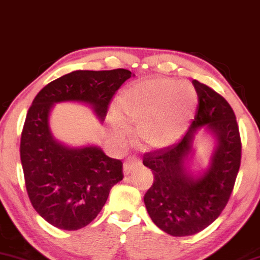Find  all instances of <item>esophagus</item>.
Masks as SVG:
<instances>
[{
  "instance_id": "1",
  "label": "esophagus",
  "mask_w": 260,
  "mask_h": 260,
  "mask_svg": "<svg viewBox=\"0 0 260 260\" xmlns=\"http://www.w3.org/2000/svg\"><path fill=\"white\" fill-rule=\"evenodd\" d=\"M140 166H141V160H140V158L131 157L126 161H125V164H124V173L127 175V174L133 173L134 170H135V168L140 167Z\"/></svg>"
}]
</instances>
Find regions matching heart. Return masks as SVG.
Listing matches in <instances>:
<instances>
[{
  "label": "heart",
  "instance_id": "1",
  "mask_svg": "<svg viewBox=\"0 0 260 260\" xmlns=\"http://www.w3.org/2000/svg\"><path fill=\"white\" fill-rule=\"evenodd\" d=\"M196 102L197 93L191 85L174 79H151L127 88L120 109L126 121L139 126L147 147L161 148L178 139Z\"/></svg>",
  "mask_w": 260,
  "mask_h": 260
}]
</instances>
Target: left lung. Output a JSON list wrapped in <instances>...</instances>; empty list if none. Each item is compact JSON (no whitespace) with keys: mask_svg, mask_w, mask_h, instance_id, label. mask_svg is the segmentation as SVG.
<instances>
[{"mask_svg":"<svg viewBox=\"0 0 260 260\" xmlns=\"http://www.w3.org/2000/svg\"><path fill=\"white\" fill-rule=\"evenodd\" d=\"M198 105L193 121L176 143L148 152L143 164L154 175L145 194L151 219L172 236H191L208 228L221 214L233 193L239 174L242 143L236 115L220 93L198 80H192ZM202 126L218 140L212 164L193 179L184 168L196 131Z\"/></svg>","mask_w":260,"mask_h":260,"instance_id":"left-lung-1","label":"left lung"}]
</instances>
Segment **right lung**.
Listing matches in <instances>:
<instances>
[{"label":"right lung","instance_id":"add662e5","mask_svg":"<svg viewBox=\"0 0 260 260\" xmlns=\"http://www.w3.org/2000/svg\"><path fill=\"white\" fill-rule=\"evenodd\" d=\"M130 76L127 69L76 70L51 81L34 99L21 131L20 160L30 202L53 226L72 231L90 224L124 175L123 161L99 147L68 148L54 141L48 127L52 106L85 102L103 119Z\"/></svg>","mask_w":260,"mask_h":260}]
</instances>
